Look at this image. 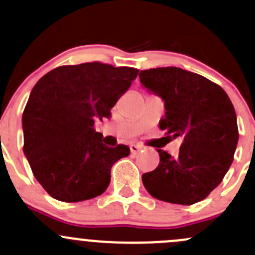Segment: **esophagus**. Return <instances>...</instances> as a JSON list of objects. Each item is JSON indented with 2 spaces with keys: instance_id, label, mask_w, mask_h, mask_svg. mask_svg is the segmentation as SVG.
I'll return each instance as SVG.
<instances>
[{
  "instance_id": "34e87169",
  "label": "esophagus",
  "mask_w": 255,
  "mask_h": 255,
  "mask_svg": "<svg viewBox=\"0 0 255 255\" xmlns=\"http://www.w3.org/2000/svg\"><path fill=\"white\" fill-rule=\"evenodd\" d=\"M140 150H141V146L136 145V144H132V145H130V152H132L133 155H136Z\"/></svg>"
}]
</instances>
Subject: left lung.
Masks as SVG:
<instances>
[{"instance_id": "left-lung-1", "label": "left lung", "mask_w": 255, "mask_h": 255, "mask_svg": "<svg viewBox=\"0 0 255 255\" xmlns=\"http://www.w3.org/2000/svg\"><path fill=\"white\" fill-rule=\"evenodd\" d=\"M141 87L162 99L160 128L182 136L178 156L161 149L159 166L141 176L150 194L162 202L191 205L221 183L238 143L237 116L221 87L177 67L140 71Z\"/></svg>"}]
</instances>
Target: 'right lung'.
I'll list each match as a JSON object with an SVG mask.
<instances>
[{
	"mask_svg": "<svg viewBox=\"0 0 255 255\" xmlns=\"http://www.w3.org/2000/svg\"><path fill=\"white\" fill-rule=\"evenodd\" d=\"M138 72L100 62L62 66L33 88L21 117L23 151L51 197L76 203L106 191L111 167L130 150L109 148L94 125L109 119Z\"/></svg>",
	"mask_w": 255,
	"mask_h": 255,
	"instance_id": "obj_1",
	"label": "right lung"
}]
</instances>
